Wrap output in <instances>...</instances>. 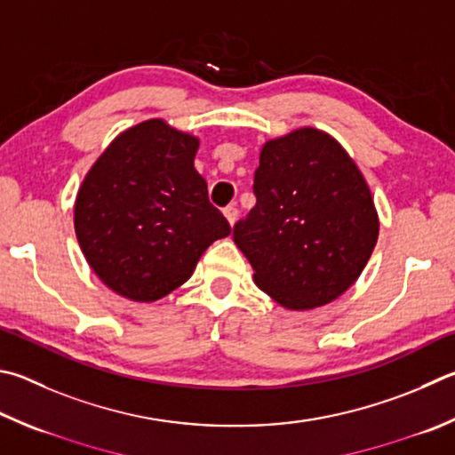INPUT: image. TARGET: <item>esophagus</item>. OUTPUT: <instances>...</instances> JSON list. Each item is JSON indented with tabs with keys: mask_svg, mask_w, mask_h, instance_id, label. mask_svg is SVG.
Listing matches in <instances>:
<instances>
[{
	"mask_svg": "<svg viewBox=\"0 0 455 455\" xmlns=\"http://www.w3.org/2000/svg\"><path fill=\"white\" fill-rule=\"evenodd\" d=\"M222 212H225V217H227V220L230 222V225H235L236 219H238V209H236V206H227V209L222 211Z\"/></svg>",
	"mask_w": 455,
	"mask_h": 455,
	"instance_id": "1",
	"label": "esophagus"
}]
</instances>
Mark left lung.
I'll return each instance as SVG.
<instances>
[{"mask_svg": "<svg viewBox=\"0 0 455 455\" xmlns=\"http://www.w3.org/2000/svg\"><path fill=\"white\" fill-rule=\"evenodd\" d=\"M256 204L233 228L262 292L291 310L332 302L356 283L378 241L370 188L332 137L304 127L260 151Z\"/></svg>", "mask_w": 455, "mask_h": 455, "instance_id": "obj_1", "label": "left lung"}]
</instances>
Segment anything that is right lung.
Instances as JSON below:
<instances>
[{"instance_id": "obj_1", "label": "right lung", "mask_w": 455, "mask_h": 455, "mask_svg": "<svg viewBox=\"0 0 455 455\" xmlns=\"http://www.w3.org/2000/svg\"><path fill=\"white\" fill-rule=\"evenodd\" d=\"M199 139L161 119L127 129L91 167L76 201L89 267L125 299L153 302L191 278L201 254L230 235L195 169Z\"/></svg>"}]
</instances>
